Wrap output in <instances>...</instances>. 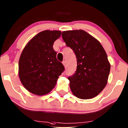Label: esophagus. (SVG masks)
Masks as SVG:
<instances>
[{
    "instance_id": "34e87169",
    "label": "esophagus",
    "mask_w": 128,
    "mask_h": 128,
    "mask_svg": "<svg viewBox=\"0 0 128 128\" xmlns=\"http://www.w3.org/2000/svg\"><path fill=\"white\" fill-rule=\"evenodd\" d=\"M62 64H64V66H66V61H63V62H62Z\"/></svg>"
}]
</instances>
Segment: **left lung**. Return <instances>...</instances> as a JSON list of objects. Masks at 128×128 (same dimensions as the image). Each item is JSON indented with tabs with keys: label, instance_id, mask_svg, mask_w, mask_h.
Listing matches in <instances>:
<instances>
[{
	"label": "left lung",
	"instance_id": "obj_1",
	"mask_svg": "<svg viewBox=\"0 0 128 128\" xmlns=\"http://www.w3.org/2000/svg\"><path fill=\"white\" fill-rule=\"evenodd\" d=\"M62 36L77 59L76 72L68 78L72 94L82 99L96 96L105 88L110 72L105 50L96 38L83 30L64 31Z\"/></svg>",
	"mask_w": 128,
	"mask_h": 128
}]
</instances>
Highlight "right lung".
I'll use <instances>...</instances> for the list:
<instances>
[{
  "label": "right lung",
  "mask_w": 128,
  "mask_h": 128,
  "mask_svg": "<svg viewBox=\"0 0 128 128\" xmlns=\"http://www.w3.org/2000/svg\"><path fill=\"white\" fill-rule=\"evenodd\" d=\"M61 34L60 30L40 32L30 40L22 52L19 77L25 89L32 94L39 96L49 94L64 70L53 48Z\"/></svg>",
  "instance_id": "right-lung-1"
}]
</instances>
